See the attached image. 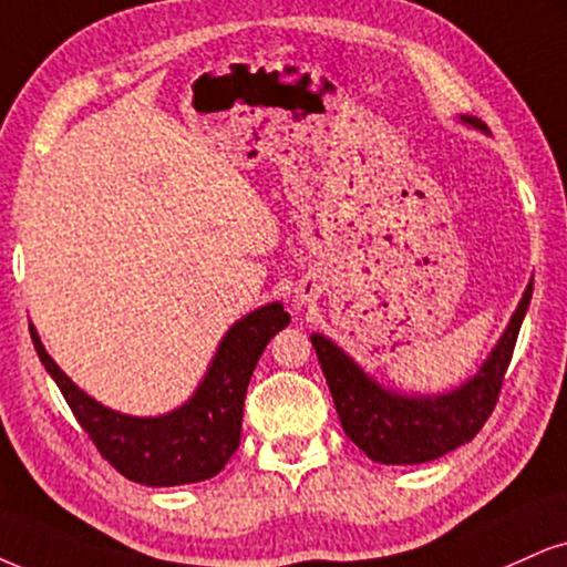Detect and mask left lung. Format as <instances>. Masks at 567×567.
I'll return each instance as SVG.
<instances>
[{
    "label": "left lung",
    "mask_w": 567,
    "mask_h": 567,
    "mask_svg": "<svg viewBox=\"0 0 567 567\" xmlns=\"http://www.w3.org/2000/svg\"><path fill=\"white\" fill-rule=\"evenodd\" d=\"M463 121L484 128L478 117H463ZM530 291H534V284H528L505 337L499 339L497 349L478 370V375L442 396L389 394L379 383L370 381L333 341L316 333L312 347L318 352L347 436L370 460L383 465L429 463L471 442L499 402L502 381L513 360Z\"/></svg>",
    "instance_id": "obj_1"
}]
</instances>
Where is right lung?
Here are the masks:
<instances>
[{
  "label": "right lung",
  "instance_id": "obj_1",
  "mask_svg": "<svg viewBox=\"0 0 567 567\" xmlns=\"http://www.w3.org/2000/svg\"><path fill=\"white\" fill-rule=\"evenodd\" d=\"M289 320V312L278 302L241 318L220 341L197 394L163 417H131L102 408L49 358L33 326L31 339L75 421L121 476L144 486H181L218 476L226 467L241 442L244 396L251 370L268 341Z\"/></svg>",
  "mask_w": 567,
  "mask_h": 567
}]
</instances>
